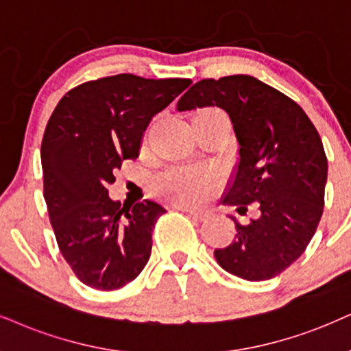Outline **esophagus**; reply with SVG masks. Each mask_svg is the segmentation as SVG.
I'll use <instances>...</instances> for the list:
<instances>
[{
  "label": "esophagus",
  "mask_w": 351,
  "mask_h": 351,
  "mask_svg": "<svg viewBox=\"0 0 351 351\" xmlns=\"http://www.w3.org/2000/svg\"><path fill=\"white\" fill-rule=\"evenodd\" d=\"M175 207H178L180 210H184V212H188V214L193 217V219H196V220H199V221H204V220H207L208 219V214L207 212H202V210H194V208H188V207H184V206H175Z\"/></svg>",
  "instance_id": "esophagus-1"
}]
</instances>
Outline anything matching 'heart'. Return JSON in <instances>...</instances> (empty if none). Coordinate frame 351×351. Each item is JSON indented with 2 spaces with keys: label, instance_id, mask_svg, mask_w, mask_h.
Here are the masks:
<instances>
[{
  "label": "heart",
  "instance_id": "b5f03b06",
  "mask_svg": "<svg viewBox=\"0 0 351 351\" xmlns=\"http://www.w3.org/2000/svg\"><path fill=\"white\" fill-rule=\"evenodd\" d=\"M199 114L208 118L227 119L217 108L204 110ZM219 173L204 167H173L157 176L155 188L170 201L181 206H199L219 189Z\"/></svg>",
  "mask_w": 351,
  "mask_h": 351
}]
</instances>
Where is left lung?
Instances as JSON below:
<instances>
[{
    "label": "left lung",
    "mask_w": 351,
    "mask_h": 351,
    "mask_svg": "<svg viewBox=\"0 0 351 351\" xmlns=\"http://www.w3.org/2000/svg\"><path fill=\"white\" fill-rule=\"evenodd\" d=\"M220 106L232 118L238 163L223 204L259 217L234 221L233 241L215 250L221 269L250 282L269 280L303 254L324 208L327 157L303 108L259 79L237 74L202 79L178 100V110Z\"/></svg>",
    "instance_id": "1"
}]
</instances>
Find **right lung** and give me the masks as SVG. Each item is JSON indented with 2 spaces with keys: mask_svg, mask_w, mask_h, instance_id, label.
Returning <instances> with one entry per match:
<instances>
[{
  "mask_svg": "<svg viewBox=\"0 0 351 351\" xmlns=\"http://www.w3.org/2000/svg\"><path fill=\"white\" fill-rule=\"evenodd\" d=\"M191 79L117 74L66 92L42 139L43 197L58 247L82 283L117 290L134 280L165 214L152 201L121 206L108 197L114 171L139 157L143 136Z\"/></svg>",
  "mask_w": 351,
  "mask_h": 351,
  "instance_id": "right-lung-1",
  "label": "right lung"
}]
</instances>
